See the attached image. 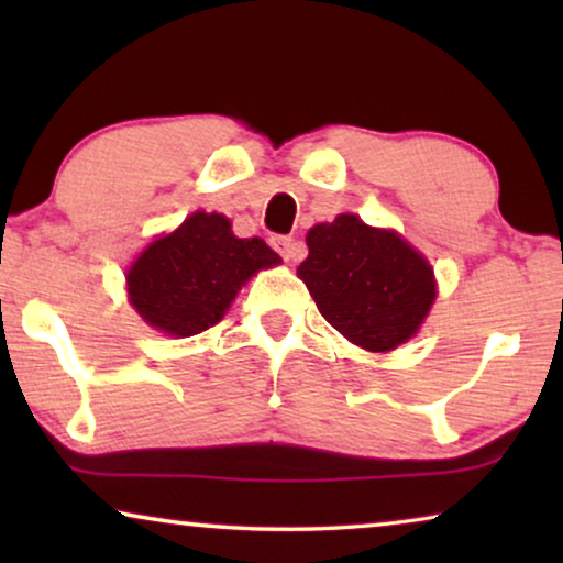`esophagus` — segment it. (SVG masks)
Segmentation results:
<instances>
[{"label":"esophagus","instance_id":"34e87169","mask_svg":"<svg viewBox=\"0 0 563 563\" xmlns=\"http://www.w3.org/2000/svg\"><path fill=\"white\" fill-rule=\"evenodd\" d=\"M272 245H274V249L279 251L282 256L287 258V261H295V258H299V249H297V243L291 241L289 235H274V238H272Z\"/></svg>","mask_w":563,"mask_h":563}]
</instances>
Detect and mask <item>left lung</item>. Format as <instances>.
<instances>
[{
  "label": "left lung",
  "instance_id": "obj_1",
  "mask_svg": "<svg viewBox=\"0 0 563 563\" xmlns=\"http://www.w3.org/2000/svg\"><path fill=\"white\" fill-rule=\"evenodd\" d=\"M297 274L322 318L366 351H391L426 320L435 299L433 268L397 233L338 214L307 233Z\"/></svg>",
  "mask_w": 563,
  "mask_h": 563
}]
</instances>
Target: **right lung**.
I'll return each instance as SVG.
<instances>
[{
  "label": "right lung",
  "mask_w": 563,
  "mask_h": 563,
  "mask_svg": "<svg viewBox=\"0 0 563 563\" xmlns=\"http://www.w3.org/2000/svg\"><path fill=\"white\" fill-rule=\"evenodd\" d=\"M279 261L261 238H235L222 214L195 212L141 253L128 272L130 302L148 325L189 338L222 320L241 284Z\"/></svg>",
  "instance_id": "right-lung-1"
}]
</instances>
